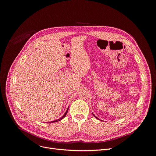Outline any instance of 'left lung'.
Here are the masks:
<instances>
[{
	"instance_id": "left-lung-1",
	"label": "left lung",
	"mask_w": 156,
	"mask_h": 156,
	"mask_svg": "<svg viewBox=\"0 0 156 156\" xmlns=\"http://www.w3.org/2000/svg\"><path fill=\"white\" fill-rule=\"evenodd\" d=\"M93 115H94V117H95V118H97V119H98V118H97V117H96V116H95V115H94V114H93Z\"/></svg>"
}]
</instances>
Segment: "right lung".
Here are the masks:
<instances>
[{
	"mask_svg": "<svg viewBox=\"0 0 156 156\" xmlns=\"http://www.w3.org/2000/svg\"><path fill=\"white\" fill-rule=\"evenodd\" d=\"M68 109L66 110V112L64 113V115L61 117V118H60L59 119H56V120H55V121H51V122H57V121H61V119H62L65 116H66V114H67V112H68Z\"/></svg>",
	"mask_w": 156,
	"mask_h": 156,
	"instance_id": "right-lung-1",
	"label": "right lung"
}]
</instances>
